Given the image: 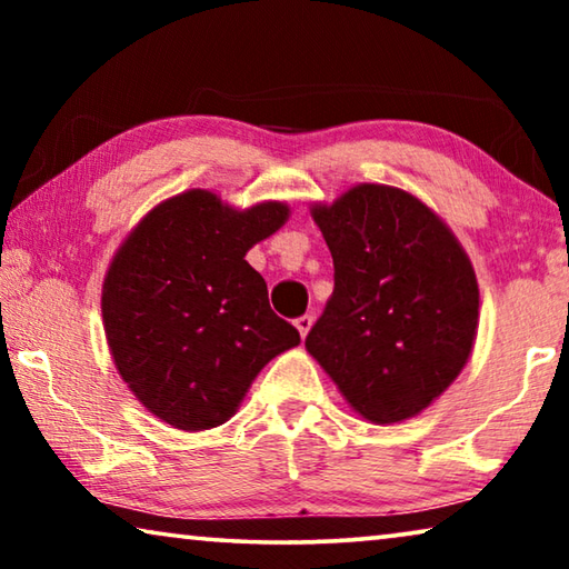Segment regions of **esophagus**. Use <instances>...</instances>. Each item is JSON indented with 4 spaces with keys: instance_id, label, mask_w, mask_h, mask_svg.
<instances>
[{
    "instance_id": "esophagus-1",
    "label": "esophagus",
    "mask_w": 569,
    "mask_h": 569,
    "mask_svg": "<svg viewBox=\"0 0 569 569\" xmlns=\"http://www.w3.org/2000/svg\"><path fill=\"white\" fill-rule=\"evenodd\" d=\"M311 326H313V316H298V319H296V329H298V333H301L303 336V339H306V336H308V331H311Z\"/></svg>"
}]
</instances>
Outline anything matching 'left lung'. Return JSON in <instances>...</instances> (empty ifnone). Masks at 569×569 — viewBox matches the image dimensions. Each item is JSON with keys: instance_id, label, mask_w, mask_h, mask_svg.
Here are the masks:
<instances>
[{"instance_id": "1", "label": "left lung", "mask_w": 569, "mask_h": 569, "mask_svg": "<svg viewBox=\"0 0 569 569\" xmlns=\"http://www.w3.org/2000/svg\"><path fill=\"white\" fill-rule=\"evenodd\" d=\"M333 258V293L306 349L371 423L411 419L445 393L477 339L467 250L411 192L359 182L311 206Z\"/></svg>"}]
</instances>
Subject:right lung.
<instances>
[{
  "mask_svg": "<svg viewBox=\"0 0 569 569\" xmlns=\"http://www.w3.org/2000/svg\"><path fill=\"white\" fill-rule=\"evenodd\" d=\"M288 216L281 200L238 210L192 188L152 208L112 256L102 283L110 353L134 399L172 429L226 423L263 366L301 343L246 261Z\"/></svg>",
  "mask_w": 569,
  "mask_h": 569,
  "instance_id": "add662e5",
  "label": "right lung"
}]
</instances>
